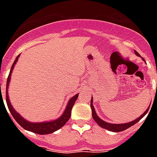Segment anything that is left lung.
Here are the masks:
<instances>
[{
    "instance_id": "1",
    "label": "left lung",
    "mask_w": 157,
    "mask_h": 157,
    "mask_svg": "<svg viewBox=\"0 0 157 157\" xmlns=\"http://www.w3.org/2000/svg\"><path fill=\"white\" fill-rule=\"evenodd\" d=\"M134 53L136 54L137 56L140 57V54L139 53L137 52L136 50H134ZM90 107L91 110H92V117H93L94 120L95 121L96 123L99 125L100 127L103 128V129H106L107 130H109V131H112V132H121L123 131V130H125L129 127L133 126L134 124H135L137 122H139L140 120L143 118V117L147 114V112H148V109L150 106H149L145 112L143 113V114L140 116L139 117H138L137 119L134 120V121H132L130 122H128V123H123V124H112V123H108V122L104 121L103 120H102L100 117H98V116L97 115L95 112V109H94V107L93 105V97L91 98V102H90Z\"/></svg>"
}]
</instances>
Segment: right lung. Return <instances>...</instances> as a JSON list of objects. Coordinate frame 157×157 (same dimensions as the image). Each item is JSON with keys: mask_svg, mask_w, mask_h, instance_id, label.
Returning a JSON list of instances; mask_svg holds the SVG:
<instances>
[{"mask_svg": "<svg viewBox=\"0 0 157 157\" xmlns=\"http://www.w3.org/2000/svg\"><path fill=\"white\" fill-rule=\"evenodd\" d=\"M19 56H20V54H18V56L16 57L15 60H14L13 65L11 67L10 71L8 78H7V82H6V103H7L9 110H10V112L11 115L14 118V120L18 122V124H20L21 126L23 127L24 129H26V130L33 132V133H36V134H52V133L57 131L60 128H62L67 122V121H68L70 117H71L72 107L74 106L75 102H76L77 98H78L79 94H76V95L73 96L72 98L69 99L68 103L67 104V107L65 108V110H64V112H63V114L58 119L50 121L37 122V123L36 122L28 121L25 120L18 112H17L14 110V108H13L12 104H11L10 101L8 94V88L9 85H10V81L11 74H12V71H13V69L14 67V65H15L17 61H18Z\"/></svg>", "mask_w": 157, "mask_h": 157, "instance_id": "1", "label": "right lung"}]
</instances>
